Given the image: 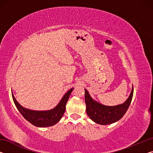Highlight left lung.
Returning <instances> with one entry per match:
<instances>
[{"label": "left lung", "mask_w": 153, "mask_h": 153, "mask_svg": "<svg viewBox=\"0 0 153 153\" xmlns=\"http://www.w3.org/2000/svg\"><path fill=\"white\" fill-rule=\"evenodd\" d=\"M134 88L129 97L122 104L115 106H107L100 104L93 99L88 91L85 89V102L86 113L88 117L96 123L100 125H108L117 122L125 115L133 97Z\"/></svg>", "instance_id": "left-lung-1"}]
</instances>
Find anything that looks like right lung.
Returning a JSON list of instances; mask_svg holds the SVG:
<instances>
[{"label": "right lung", "mask_w": 153, "mask_h": 153, "mask_svg": "<svg viewBox=\"0 0 153 153\" xmlns=\"http://www.w3.org/2000/svg\"><path fill=\"white\" fill-rule=\"evenodd\" d=\"M74 88L69 90L65 94L63 95L58 105L55 107L47 111H35L26 108L22 107L19 102L17 101L13 94L12 93V97L15 106L19 110L25 120L29 121L30 123L39 128H45L55 125L63 117L65 111V107L67 100L71 92L73 91Z\"/></svg>", "instance_id": "add662e5"}]
</instances>
